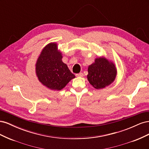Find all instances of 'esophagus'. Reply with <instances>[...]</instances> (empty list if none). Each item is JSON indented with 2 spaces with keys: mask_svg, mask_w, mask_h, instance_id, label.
<instances>
[{
  "mask_svg": "<svg viewBox=\"0 0 149 149\" xmlns=\"http://www.w3.org/2000/svg\"><path fill=\"white\" fill-rule=\"evenodd\" d=\"M76 76H77V77H83L84 75H83V73H78V74H76Z\"/></svg>",
  "mask_w": 149,
  "mask_h": 149,
  "instance_id": "obj_1",
  "label": "esophagus"
}]
</instances>
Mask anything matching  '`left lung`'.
<instances>
[{
  "label": "left lung",
  "mask_w": 149,
  "mask_h": 149,
  "mask_svg": "<svg viewBox=\"0 0 149 149\" xmlns=\"http://www.w3.org/2000/svg\"><path fill=\"white\" fill-rule=\"evenodd\" d=\"M87 78L89 83L97 89H103L114 81L117 68L113 61L104 56H99L89 65Z\"/></svg>",
  "instance_id": "left-lung-1"
}]
</instances>
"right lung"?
<instances>
[{
	"label": "right lung",
	"instance_id": "obj_1",
	"mask_svg": "<svg viewBox=\"0 0 149 149\" xmlns=\"http://www.w3.org/2000/svg\"><path fill=\"white\" fill-rule=\"evenodd\" d=\"M63 55L56 42L45 47L35 63V73L39 81L51 90L60 91L75 78L67 65L62 61Z\"/></svg>",
	"mask_w": 149,
	"mask_h": 149
}]
</instances>
